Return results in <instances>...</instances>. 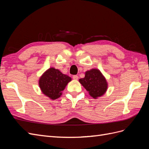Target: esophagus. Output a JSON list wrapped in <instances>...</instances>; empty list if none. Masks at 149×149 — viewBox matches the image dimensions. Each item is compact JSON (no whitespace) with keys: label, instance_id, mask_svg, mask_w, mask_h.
I'll return each mask as SVG.
<instances>
[{"label":"esophagus","instance_id":"1","mask_svg":"<svg viewBox=\"0 0 149 149\" xmlns=\"http://www.w3.org/2000/svg\"><path fill=\"white\" fill-rule=\"evenodd\" d=\"M73 79H74V80H78V76L77 75H74V76H73Z\"/></svg>","mask_w":149,"mask_h":149}]
</instances>
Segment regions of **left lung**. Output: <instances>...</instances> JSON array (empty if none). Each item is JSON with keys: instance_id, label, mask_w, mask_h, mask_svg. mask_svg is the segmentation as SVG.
<instances>
[{"instance_id": "1", "label": "left lung", "mask_w": 149, "mask_h": 149, "mask_svg": "<svg viewBox=\"0 0 149 149\" xmlns=\"http://www.w3.org/2000/svg\"><path fill=\"white\" fill-rule=\"evenodd\" d=\"M79 82L94 99L102 96L107 89V81L101 72L97 69L86 71L84 78L79 79Z\"/></svg>"}]
</instances>
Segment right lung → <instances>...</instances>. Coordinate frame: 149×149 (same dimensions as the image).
I'll return each instance as SVG.
<instances>
[{"label":"right lung","instance_id":"right-lung-1","mask_svg":"<svg viewBox=\"0 0 149 149\" xmlns=\"http://www.w3.org/2000/svg\"><path fill=\"white\" fill-rule=\"evenodd\" d=\"M71 81L70 76L63 74L54 68H50L42 75L39 79V86L45 95L51 100L60 97L66 85Z\"/></svg>","mask_w":149,"mask_h":149}]
</instances>
